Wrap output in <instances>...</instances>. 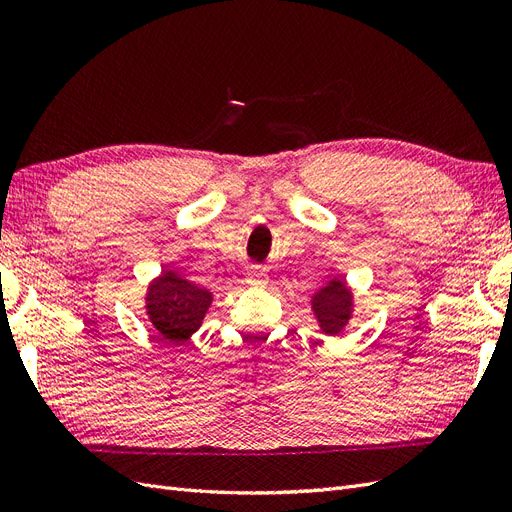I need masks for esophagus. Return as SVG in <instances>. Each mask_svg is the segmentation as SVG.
Returning <instances> with one entry per match:
<instances>
[{
  "mask_svg": "<svg viewBox=\"0 0 512 512\" xmlns=\"http://www.w3.org/2000/svg\"><path fill=\"white\" fill-rule=\"evenodd\" d=\"M247 284H252V286H262V284H267V273H265V269H250L247 271Z\"/></svg>",
  "mask_w": 512,
  "mask_h": 512,
  "instance_id": "esophagus-1",
  "label": "esophagus"
}]
</instances>
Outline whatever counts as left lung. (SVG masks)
<instances>
[{
    "label": "left lung",
    "mask_w": 512,
    "mask_h": 512,
    "mask_svg": "<svg viewBox=\"0 0 512 512\" xmlns=\"http://www.w3.org/2000/svg\"><path fill=\"white\" fill-rule=\"evenodd\" d=\"M309 305H312L320 331L339 335L354 314V294L342 277H331L327 284L312 294Z\"/></svg>",
    "instance_id": "8db88e82"
}]
</instances>
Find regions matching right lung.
Wrapping results in <instances>:
<instances>
[{
	"instance_id": "obj_1",
	"label": "right lung",
	"mask_w": 512,
	"mask_h": 512,
	"mask_svg": "<svg viewBox=\"0 0 512 512\" xmlns=\"http://www.w3.org/2000/svg\"><path fill=\"white\" fill-rule=\"evenodd\" d=\"M213 292L194 284L175 269H164L145 292V314L166 344L190 339L205 320Z\"/></svg>"
}]
</instances>
